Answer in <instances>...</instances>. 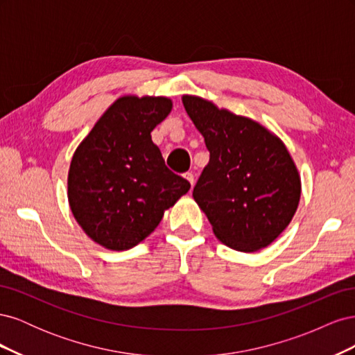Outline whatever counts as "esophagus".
I'll use <instances>...</instances> for the list:
<instances>
[{
	"mask_svg": "<svg viewBox=\"0 0 355 355\" xmlns=\"http://www.w3.org/2000/svg\"><path fill=\"white\" fill-rule=\"evenodd\" d=\"M184 178L189 182V184H191V187H194V175H192V171H187V173L184 175Z\"/></svg>",
	"mask_w": 355,
	"mask_h": 355,
	"instance_id": "1",
	"label": "esophagus"
}]
</instances>
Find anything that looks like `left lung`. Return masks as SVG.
I'll return each instance as SVG.
<instances>
[{"label": "left lung", "instance_id": "obj_1", "mask_svg": "<svg viewBox=\"0 0 355 355\" xmlns=\"http://www.w3.org/2000/svg\"><path fill=\"white\" fill-rule=\"evenodd\" d=\"M182 102L210 153L192 197L214 235L244 253L270 245L300 200V176L286 145L252 118L210 101L185 94Z\"/></svg>", "mask_w": 355, "mask_h": 355}]
</instances>
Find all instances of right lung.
I'll return each instance as SVG.
<instances>
[{"label": "right lung", "instance_id": "add662e5", "mask_svg": "<svg viewBox=\"0 0 355 355\" xmlns=\"http://www.w3.org/2000/svg\"><path fill=\"white\" fill-rule=\"evenodd\" d=\"M171 106L163 96H123L75 149L69 207L83 231L105 249L121 252L144 241L191 188L167 168L151 139Z\"/></svg>", "mask_w": 355, "mask_h": 355}]
</instances>
